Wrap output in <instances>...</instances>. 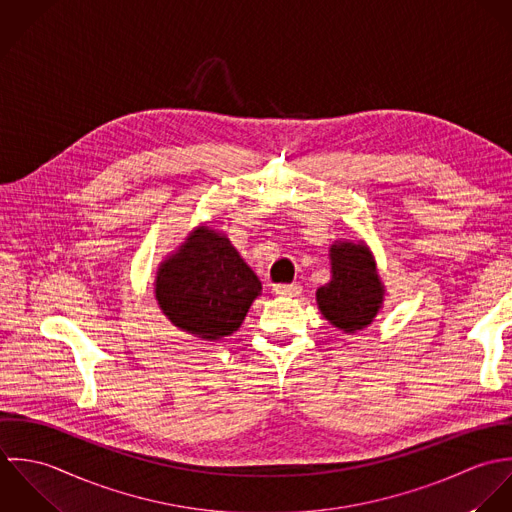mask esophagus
Instances as JSON below:
<instances>
[{
    "label": "esophagus",
    "instance_id": "esophagus-1",
    "mask_svg": "<svg viewBox=\"0 0 512 512\" xmlns=\"http://www.w3.org/2000/svg\"><path fill=\"white\" fill-rule=\"evenodd\" d=\"M273 293L277 297H297L301 293V287L299 285H275Z\"/></svg>",
    "mask_w": 512,
    "mask_h": 512
}]
</instances>
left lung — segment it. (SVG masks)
<instances>
[{
    "instance_id": "1",
    "label": "left lung",
    "mask_w": 512,
    "mask_h": 512,
    "mask_svg": "<svg viewBox=\"0 0 512 512\" xmlns=\"http://www.w3.org/2000/svg\"><path fill=\"white\" fill-rule=\"evenodd\" d=\"M330 281L316 291L320 314L338 330L354 334L374 322L386 301V285L366 241H334L328 249Z\"/></svg>"
}]
</instances>
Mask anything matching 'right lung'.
<instances>
[{"label":"right lung","mask_w":512,"mask_h":512,"mask_svg":"<svg viewBox=\"0 0 512 512\" xmlns=\"http://www.w3.org/2000/svg\"><path fill=\"white\" fill-rule=\"evenodd\" d=\"M154 297L176 328L213 342L239 330L261 281L229 237L204 223L158 265Z\"/></svg>","instance_id":"1"}]
</instances>
